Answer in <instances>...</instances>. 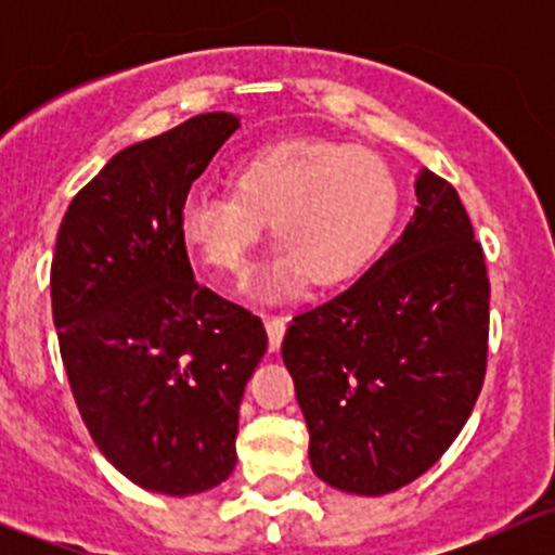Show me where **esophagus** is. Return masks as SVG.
<instances>
[{
    "label": "esophagus",
    "mask_w": 555,
    "mask_h": 555,
    "mask_svg": "<svg viewBox=\"0 0 555 555\" xmlns=\"http://www.w3.org/2000/svg\"><path fill=\"white\" fill-rule=\"evenodd\" d=\"M266 330H268V340H271V349H279V346H282L284 333H287V317L266 313Z\"/></svg>",
    "instance_id": "esophagus-1"
}]
</instances>
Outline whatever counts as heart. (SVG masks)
Instances as JSON below:
<instances>
[{"mask_svg": "<svg viewBox=\"0 0 555 555\" xmlns=\"http://www.w3.org/2000/svg\"><path fill=\"white\" fill-rule=\"evenodd\" d=\"M233 193L184 201L179 233L206 268L246 276L262 222L271 251L260 273L266 293H295L306 282L335 287L354 279L389 236L400 184L382 155L333 142H282L231 169Z\"/></svg>", "mask_w": 555, "mask_h": 555, "instance_id": "obj_1", "label": "heart"}]
</instances>
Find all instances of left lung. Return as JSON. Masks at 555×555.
I'll return each mask as SVG.
<instances>
[{"label":"left lung","mask_w":555,"mask_h":555,"mask_svg":"<svg viewBox=\"0 0 555 555\" xmlns=\"http://www.w3.org/2000/svg\"><path fill=\"white\" fill-rule=\"evenodd\" d=\"M416 215L351 287L293 317L282 344L311 467L389 494L462 433L489 360V273L459 193L422 169Z\"/></svg>","instance_id":"left-lung-1"}]
</instances>
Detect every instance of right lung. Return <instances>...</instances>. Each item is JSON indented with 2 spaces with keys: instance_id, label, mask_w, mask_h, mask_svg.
<instances>
[{
  "instance_id": "obj_1",
  "label": "right lung",
  "mask_w": 555,
  "mask_h": 555,
  "mask_svg": "<svg viewBox=\"0 0 555 555\" xmlns=\"http://www.w3.org/2000/svg\"><path fill=\"white\" fill-rule=\"evenodd\" d=\"M238 128L190 117L117 153L72 198L50 266L59 349L93 443L142 489L188 496L236 467L238 405L268 335L195 282L179 215Z\"/></svg>"
}]
</instances>
